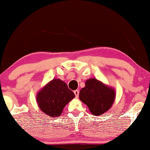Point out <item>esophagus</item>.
I'll use <instances>...</instances> for the list:
<instances>
[{
  "instance_id": "34e87169",
  "label": "esophagus",
  "mask_w": 150,
  "mask_h": 150,
  "mask_svg": "<svg viewBox=\"0 0 150 150\" xmlns=\"http://www.w3.org/2000/svg\"><path fill=\"white\" fill-rule=\"evenodd\" d=\"M74 93H75L76 97H78L79 95V90H75V91H74Z\"/></svg>"
}]
</instances>
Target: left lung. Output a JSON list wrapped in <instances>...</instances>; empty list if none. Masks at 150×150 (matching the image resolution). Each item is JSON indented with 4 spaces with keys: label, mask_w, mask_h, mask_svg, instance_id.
<instances>
[{
    "label": "left lung",
    "mask_w": 150,
    "mask_h": 150,
    "mask_svg": "<svg viewBox=\"0 0 150 150\" xmlns=\"http://www.w3.org/2000/svg\"><path fill=\"white\" fill-rule=\"evenodd\" d=\"M115 92L96 79L86 81L85 87L80 91L79 98L94 115H101L110 108L114 103Z\"/></svg>",
    "instance_id": "8db88e82"
}]
</instances>
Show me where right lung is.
<instances>
[{
  "mask_svg": "<svg viewBox=\"0 0 150 150\" xmlns=\"http://www.w3.org/2000/svg\"><path fill=\"white\" fill-rule=\"evenodd\" d=\"M75 96L62 80L54 79L37 95V102L44 114L55 117L62 113L63 108Z\"/></svg>",
  "mask_w": 150,
  "mask_h": 150,
  "instance_id": "add662e5",
  "label": "right lung"
}]
</instances>
